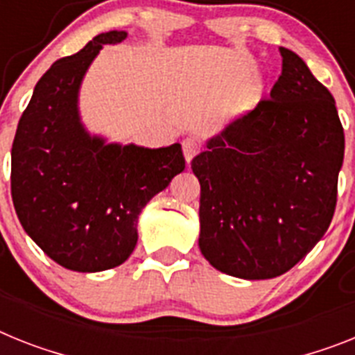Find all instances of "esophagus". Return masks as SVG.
Returning <instances> with one entry per match:
<instances>
[{
    "mask_svg": "<svg viewBox=\"0 0 355 355\" xmlns=\"http://www.w3.org/2000/svg\"><path fill=\"white\" fill-rule=\"evenodd\" d=\"M182 151H184V157H186L187 164H189L193 160V157H195V155L200 151V144H198V141H196V139H193V137H187V139H184L182 141Z\"/></svg>",
    "mask_w": 355,
    "mask_h": 355,
    "instance_id": "obj_1",
    "label": "esophagus"
}]
</instances>
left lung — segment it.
Returning a JSON list of instances; mask_svg holds the SVG:
<instances>
[{"label": "left lung", "mask_w": 355, "mask_h": 355, "mask_svg": "<svg viewBox=\"0 0 355 355\" xmlns=\"http://www.w3.org/2000/svg\"><path fill=\"white\" fill-rule=\"evenodd\" d=\"M269 99L205 142L198 247L214 269L269 279L293 269L327 233L343 166L336 101L297 53L279 49Z\"/></svg>", "instance_id": "8db88e82"}]
</instances>
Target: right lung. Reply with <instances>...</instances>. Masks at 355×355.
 Listing matches in <instances>:
<instances>
[{"label":"right lung","instance_id":"add662e5","mask_svg":"<svg viewBox=\"0 0 355 355\" xmlns=\"http://www.w3.org/2000/svg\"><path fill=\"white\" fill-rule=\"evenodd\" d=\"M124 31L95 35L55 61L34 88L12 144V202L25 233L64 269L101 272L124 263L137 245L146 204L182 173V146L144 148L92 135L79 90L104 44Z\"/></svg>","mask_w":355,"mask_h":355}]
</instances>
